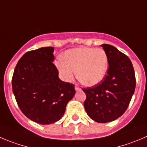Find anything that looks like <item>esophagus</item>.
Listing matches in <instances>:
<instances>
[{"label":"esophagus","instance_id":"obj_1","mask_svg":"<svg viewBox=\"0 0 147 147\" xmlns=\"http://www.w3.org/2000/svg\"><path fill=\"white\" fill-rule=\"evenodd\" d=\"M75 89H76V91L80 90V87H79V86H78V85H75Z\"/></svg>","mask_w":147,"mask_h":147}]
</instances>
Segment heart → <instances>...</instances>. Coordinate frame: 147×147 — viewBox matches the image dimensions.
Returning <instances> with one entry per match:
<instances>
[{"instance_id": "1", "label": "heart", "mask_w": 147, "mask_h": 147, "mask_svg": "<svg viewBox=\"0 0 147 147\" xmlns=\"http://www.w3.org/2000/svg\"><path fill=\"white\" fill-rule=\"evenodd\" d=\"M63 59L58 60L55 64L65 82H71L78 71V77L82 83L94 86L105 79L108 71V56L102 48L71 49L64 53Z\"/></svg>"}]
</instances>
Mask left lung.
Here are the masks:
<instances>
[{
	"label": "left lung",
	"mask_w": 147,
	"mask_h": 147,
	"mask_svg": "<svg viewBox=\"0 0 147 147\" xmlns=\"http://www.w3.org/2000/svg\"><path fill=\"white\" fill-rule=\"evenodd\" d=\"M101 46L108 56V71L100 83L83 89L86 95L84 105L91 119L107 123L121 117L128 108L135 91L136 77L127 55L110 45Z\"/></svg>",
	"instance_id": "8db88e82"
}]
</instances>
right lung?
I'll return each instance as SVG.
<instances>
[{
    "label": "right lung",
    "instance_id": "add662e5",
    "mask_svg": "<svg viewBox=\"0 0 147 147\" xmlns=\"http://www.w3.org/2000/svg\"><path fill=\"white\" fill-rule=\"evenodd\" d=\"M53 52V47L26 52L12 77L13 93L20 110L29 119L42 125L61 120L76 93L74 84L58 77Z\"/></svg>",
    "mask_w": 147,
    "mask_h": 147
}]
</instances>
